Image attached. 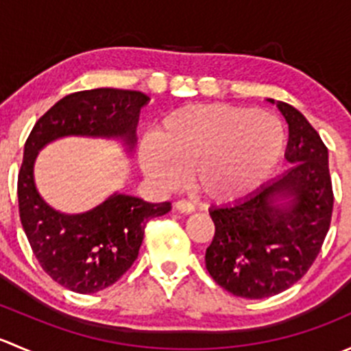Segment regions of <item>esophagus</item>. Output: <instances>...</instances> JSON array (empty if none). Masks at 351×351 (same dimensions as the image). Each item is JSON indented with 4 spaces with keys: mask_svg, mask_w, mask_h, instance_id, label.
Masks as SVG:
<instances>
[{
    "mask_svg": "<svg viewBox=\"0 0 351 351\" xmlns=\"http://www.w3.org/2000/svg\"><path fill=\"white\" fill-rule=\"evenodd\" d=\"M175 208L176 210L183 212V214H192V212L195 210V205L189 200H178L175 202Z\"/></svg>",
    "mask_w": 351,
    "mask_h": 351,
    "instance_id": "esophagus-1",
    "label": "esophagus"
}]
</instances>
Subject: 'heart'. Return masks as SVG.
Segmentation results:
<instances>
[{"mask_svg": "<svg viewBox=\"0 0 351 351\" xmlns=\"http://www.w3.org/2000/svg\"><path fill=\"white\" fill-rule=\"evenodd\" d=\"M280 117L236 105H186L159 122L139 147L147 176L175 189L190 171L200 197L232 202L267 182L285 154Z\"/></svg>", "mask_w": 351, "mask_h": 351, "instance_id": "1", "label": "heart"}]
</instances>
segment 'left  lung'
<instances>
[{"mask_svg":"<svg viewBox=\"0 0 351 351\" xmlns=\"http://www.w3.org/2000/svg\"><path fill=\"white\" fill-rule=\"evenodd\" d=\"M277 107L289 123L290 169L244 200L210 210L215 234L205 267L215 284L244 299L277 295L299 282L331 224L328 147L299 110L285 101Z\"/></svg>","mask_w":351,"mask_h":351,"instance_id":"obj_1","label":"left lung"}]
</instances>
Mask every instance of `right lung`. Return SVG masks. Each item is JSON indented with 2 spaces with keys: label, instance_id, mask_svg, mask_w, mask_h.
Segmentation results:
<instances>
[{
  "label": "right lung",
  "instance_id": "right-lung-1",
  "mask_svg": "<svg viewBox=\"0 0 351 351\" xmlns=\"http://www.w3.org/2000/svg\"><path fill=\"white\" fill-rule=\"evenodd\" d=\"M147 100L141 91L117 88L76 91L49 108L25 143L16 186L20 221L42 270L73 292L95 293L115 284L136 261L147 222L171 204L115 193L86 214H61L38 195L34 161L45 144L64 136L122 137L132 147Z\"/></svg>",
  "mask_w": 351,
  "mask_h": 351
}]
</instances>
